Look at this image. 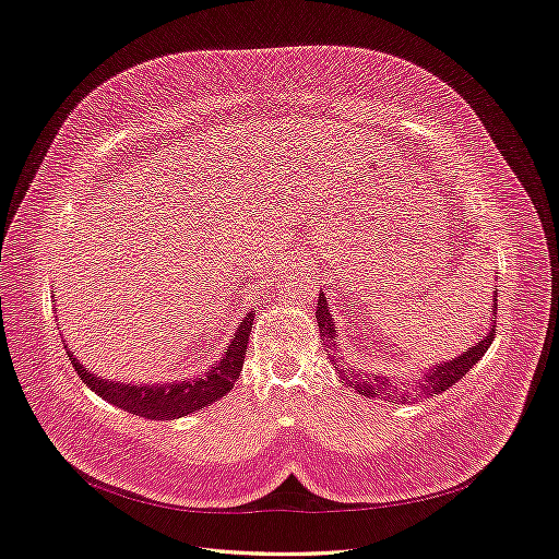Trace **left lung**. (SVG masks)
<instances>
[{"label": "left lung", "mask_w": 559, "mask_h": 559, "mask_svg": "<svg viewBox=\"0 0 559 559\" xmlns=\"http://www.w3.org/2000/svg\"><path fill=\"white\" fill-rule=\"evenodd\" d=\"M496 301L491 306V317H489V329L487 335H483V340L472 346L468 350H462L460 356L447 360V362H435L432 367H428L426 371H421V376L417 380L413 378H390V376H380V373H367V371H356L350 369L348 362H344V356L340 354V344L337 340V326H335V319L329 310V301L324 297V292H319L317 297V326H319V337L326 346V356L331 358V362L335 365L337 378L342 380L344 385L354 388L356 392H360L362 396L369 399H383V401H405V396H432V394H442L449 388H453L457 380L472 369L483 356L485 350L491 346L493 342V324H496ZM413 401V399H409Z\"/></svg>", "instance_id": "1"}]
</instances>
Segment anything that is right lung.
<instances>
[{
  "label": "right lung",
  "mask_w": 559,
  "mask_h": 559,
  "mask_svg": "<svg viewBox=\"0 0 559 559\" xmlns=\"http://www.w3.org/2000/svg\"><path fill=\"white\" fill-rule=\"evenodd\" d=\"M253 310L240 321L238 331L230 337V344L224 348L219 362L211 365L194 378H181L174 383H120V380L99 378L87 371L72 350L66 346L68 358L72 360L79 378L104 401L127 409V413L144 419L169 421L188 417L197 409L211 405L226 396L235 380L240 378L245 365V350L253 329Z\"/></svg>",
  "instance_id": "1"
}]
</instances>
